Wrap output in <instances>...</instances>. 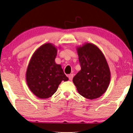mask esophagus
<instances>
[{
	"instance_id": "esophagus-1",
	"label": "esophagus",
	"mask_w": 133,
	"mask_h": 133,
	"mask_svg": "<svg viewBox=\"0 0 133 133\" xmlns=\"http://www.w3.org/2000/svg\"><path fill=\"white\" fill-rule=\"evenodd\" d=\"M73 77H74L73 74H70L69 75V79L70 80V81H72V79H73Z\"/></svg>"
}]
</instances>
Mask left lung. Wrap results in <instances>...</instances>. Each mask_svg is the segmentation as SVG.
<instances>
[{
	"label": "left lung",
	"mask_w": 133,
	"mask_h": 133,
	"mask_svg": "<svg viewBox=\"0 0 133 133\" xmlns=\"http://www.w3.org/2000/svg\"><path fill=\"white\" fill-rule=\"evenodd\" d=\"M81 70L73 78L79 93L86 98L96 99L107 91L111 72L105 57L100 49L87 43L77 47Z\"/></svg>",
	"instance_id": "obj_1"
}]
</instances>
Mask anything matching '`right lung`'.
I'll return each instance as SVG.
<instances>
[{"instance_id":"1","label":"right lung","mask_w":133,"mask_h":133,"mask_svg":"<svg viewBox=\"0 0 133 133\" xmlns=\"http://www.w3.org/2000/svg\"><path fill=\"white\" fill-rule=\"evenodd\" d=\"M57 49L51 43L37 49L30 60L26 72V81L31 91L39 98L51 97L62 81H68L61 65L55 59Z\"/></svg>"}]
</instances>
